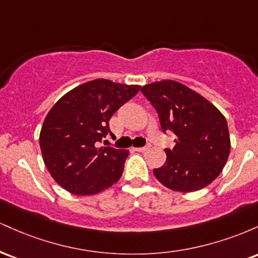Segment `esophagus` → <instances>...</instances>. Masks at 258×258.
<instances>
[{
    "label": "esophagus",
    "instance_id": "obj_1",
    "mask_svg": "<svg viewBox=\"0 0 258 258\" xmlns=\"http://www.w3.org/2000/svg\"><path fill=\"white\" fill-rule=\"evenodd\" d=\"M149 144H148V146H146V147H139V148H133V149L136 150V152H146L147 149H149Z\"/></svg>",
    "mask_w": 258,
    "mask_h": 258
}]
</instances>
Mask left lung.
I'll use <instances>...</instances> for the list:
<instances>
[{"label":"left lung","mask_w":258,"mask_h":258,"mask_svg":"<svg viewBox=\"0 0 258 258\" xmlns=\"http://www.w3.org/2000/svg\"><path fill=\"white\" fill-rule=\"evenodd\" d=\"M142 93L158 112L162 132L174 135V147L165 149L166 162L154 168V176L174 191L205 188L229 156L226 117L199 93L172 80L143 86Z\"/></svg>","instance_id":"obj_1"}]
</instances>
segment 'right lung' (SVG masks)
Returning <instances> with one entry per match:
<instances>
[{
    "mask_svg": "<svg viewBox=\"0 0 258 258\" xmlns=\"http://www.w3.org/2000/svg\"><path fill=\"white\" fill-rule=\"evenodd\" d=\"M141 86L97 79L80 85L53 105L43 121V161L59 185L76 195L100 193L120 179L128 150L100 147L115 111Z\"/></svg>",
    "mask_w": 258,
    "mask_h": 258,
    "instance_id": "add662e5",
    "label": "right lung"
}]
</instances>
